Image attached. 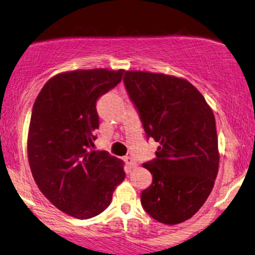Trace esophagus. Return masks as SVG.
Returning <instances> with one entry per match:
<instances>
[{
	"label": "esophagus",
	"mask_w": 255,
	"mask_h": 255,
	"mask_svg": "<svg viewBox=\"0 0 255 255\" xmlns=\"http://www.w3.org/2000/svg\"><path fill=\"white\" fill-rule=\"evenodd\" d=\"M125 162H126V164L129 166V168H134V166H136V162L130 157H126Z\"/></svg>",
	"instance_id": "esophagus-1"
}]
</instances>
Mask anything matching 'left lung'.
Returning a JSON list of instances; mask_svg holds the SVG:
<instances>
[{"mask_svg": "<svg viewBox=\"0 0 255 255\" xmlns=\"http://www.w3.org/2000/svg\"><path fill=\"white\" fill-rule=\"evenodd\" d=\"M124 83L146 137L160 146L142 164L152 183L141 205L160 223H182L198 212L218 172L216 120L199 91L184 79L148 72H126Z\"/></svg>", "mask_w": 255, "mask_h": 255, "instance_id": "8db88e82", "label": "left lung"}]
</instances>
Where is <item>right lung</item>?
<instances>
[{
	"label": "right lung",
	"mask_w": 255,
	"mask_h": 255,
	"mask_svg": "<svg viewBox=\"0 0 255 255\" xmlns=\"http://www.w3.org/2000/svg\"><path fill=\"white\" fill-rule=\"evenodd\" d=\"M122 74L102 68L62 73L44 85L33 104L27 140L32 175L46 199L75 218L103 212L125 180L122 160L92 150L99 127L96 104Z\"/></svg>",
	"instance_id": "obj_1"
}]
</instances>
